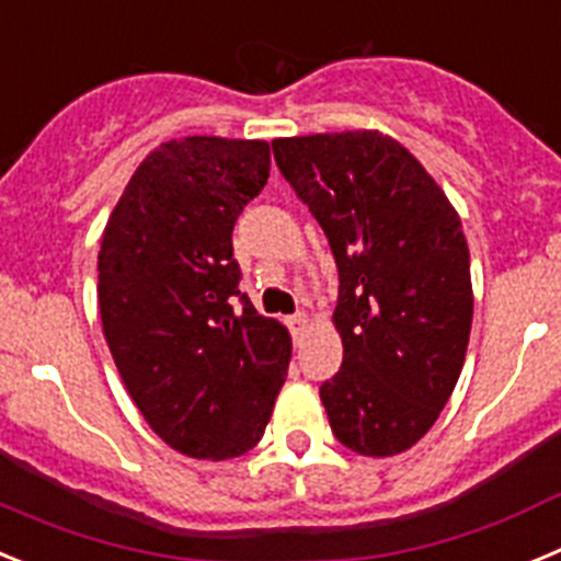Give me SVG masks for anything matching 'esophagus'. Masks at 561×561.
<instances>
[{
	"label": "esophagus",
	"mask_w": 561,
	"mask_h": 561,
	"mask_svg": "<svg viewBox=\"0 0 561 561\" xmlns=\"http://www.w3.org/2000/svg\"><path fill=\"white\" fill-rule=\"evenodd\" d=\"M307 324H310V318H307L305 312H296V316L287 318V327H290V332H293V335H296V337H299L301 332L307 330Z\"/></svg>",
	"instance_id": "34e87169"
}]
</instances>
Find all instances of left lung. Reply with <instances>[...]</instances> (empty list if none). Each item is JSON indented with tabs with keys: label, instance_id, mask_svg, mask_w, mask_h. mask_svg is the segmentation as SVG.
I'll return each instance as SVG.
<instances>
[{
	"label": "left lung",
	"instance_id": "1",
	"mask_svg": "<svg viewBox=\"0 0 561 561\" xmlns=\"http://www.w3.org/2000/svg\"><path fill=\"white\" fill-rule=\"evenodd\" d=\"M282 175L330 240L343 363L321 386L337 442L411 450L467 357L472 279L461 218L416 156L380 130L274 139Z\"/></svg>",
	"mask_w": 561,
	"mask_h": 561
}]
</instances>
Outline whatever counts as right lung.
Instances as JSON below:
<instances>
[{
    "mask_svg": "<svg viewBox=\"0 0 561 561\" xmlns=\"http://www.w3.org/2000/svg\"><path fill=\"white\" fill-rule=\"evenodd\" d=\"M268 170L262 139H170L136 168L103 231L98 301L111 357L156 436L190 458L249 453L290 366L285 324L240 293L231 249Z\"/></svg>",
    "mask_w": 561,
    "mask_h": 561,
    "instance_id": "right-lung-1",
    "label": "right lung"
}]
</instances>
